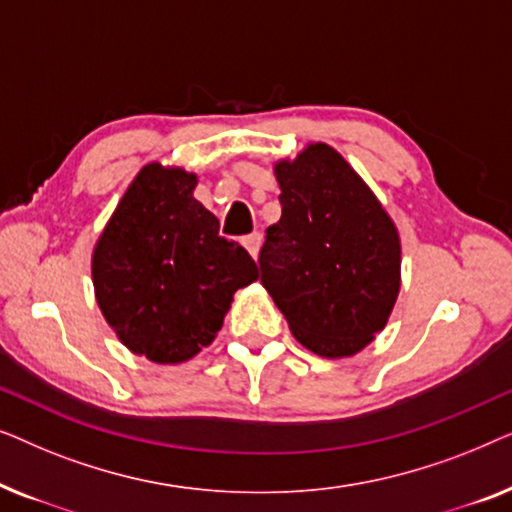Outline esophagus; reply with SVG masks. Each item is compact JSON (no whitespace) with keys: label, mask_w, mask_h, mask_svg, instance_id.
<instances>
[{"label":"esophagus","mask_w":512,"mask_h":512,"mask_svg":"<svg viewBox=\"0 0 512 512\" xmlns=\"http://www.w3.org/2000/svg\"><path fill=\"white\" fill-rule=\"evenodd\" d=\"M261 242H263V237L258 235V233H251V235H247V237H244V240H242L244 249L249 251L251 258H258V251H261Z\"/></svg>","instance_id":"34e87169"}]
</instances>
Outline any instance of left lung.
<instances>
[{
	"label": "left lung",
	"mask_w": 512,
	"mask_h": 512,
	"mask_svg": "<svg viewBox=\"0 0 512 512\" xmlns=\"http://www.w3.org/2000/svg\"><path fill=\"white\" fill-rule=\"evenodd\" d=\"M282 219L265 230L261 282L300 345L324 359L361 352L401 291V237L354 167L324 142L277 160Z\"/></svg>",
	"instance_id": "8db88e82"
}]
</instances>
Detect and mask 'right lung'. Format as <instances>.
I'll list each match as a JSON object with an SVG mask.
<instances>
[{"label":"right lung","instance_id":"add662e5","mask_svg":"<svg viewBox=\"0 0 512 512\" xmlns=\"http://www.w3.org/2000/svg\"><path fill=\"white\" fill-rule=\"evenodd\" d=\"M195 186L198 177L181 167L144 165L93 249L104 319L153 363L188 361L212 345L235 291L258 279L254 258L219 235Z\"/></svg>","mask_w":512,"mask_h":512}]
</instances>
